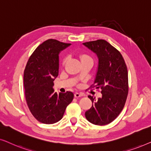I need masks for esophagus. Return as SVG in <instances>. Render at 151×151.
<instances>
[{"label":"esophagus","instance_id":"esophagus-1","mask_svg":"<svg viewBox=\"0 0 151 151\" xmlns=\"http://www.w3.org/2000/svg\"><path fill=\"white\" fill-rule=\"evenodd\" d=\"M74 96H75V98H80V97L84 96V94L82 93L76 92L75 93V94H74Z\"/></svg>","mask_w":151,"mask_h":151}]
</instances>
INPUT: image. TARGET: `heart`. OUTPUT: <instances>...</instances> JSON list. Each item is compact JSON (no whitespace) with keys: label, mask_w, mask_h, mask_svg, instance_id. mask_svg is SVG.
Instances as JSON below:
<instances>
[{"label":"heart","mask_w":151,"mask_h":151,"mask_svg":"<svg viewBox=\"0 0 151 151\" xmlns=\"http://www.w3.org/2000/svg\"><path fill=\"white\" fill-rule=\"evenodd\" d=\"M80 60H86V59L92 60L91 58V57L89 56V55H87V54H85V53H83V54L80 55ZM66 61H67V58L64 59L63 64H65Z\"/></svg>","instance_id":"obj_1"}]
</instances>
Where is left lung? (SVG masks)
<instances>
[{
	"label": "left lung",
	"instance_id": "left-lung-1",
	"mask_svg": "<svg viewBox=\"0 0 151 151\" xmlns=\"http://www.w3.org/2000/svg\"><path fill=\"white\" fill-rule=\"evenodd\" d=\"M98 58V67L94 86L100 88L102 96H88L92 106L85 112L89 122L103 126L112 122L124 106L129 92L128 71L120 52L104 40L83 43Z\"/></svg>",
	"mask_w": 151,
	"mask_h": 151
}]
</instances>
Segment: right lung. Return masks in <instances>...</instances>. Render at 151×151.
<instances>
[{
    "mask_svg": "<svg viewBox=\"0 0 151 151\" xmlns=\"http://www.w3.org/2000/svg\"><path fill=\"white\" fill-rule=\"evenodd\" d=\"M70 45L49 39L35 49L27 63L24 71L27 104L41 123L51 124L60 120L73 99L72 92L58 94L53 88V81L58 76L59 53Z\"/></svg>",
    "mask_w": 151,
    "mask_h": 151,
    "instance_id": "obj_1",
    "label": "right lung"
}]
</instances>
